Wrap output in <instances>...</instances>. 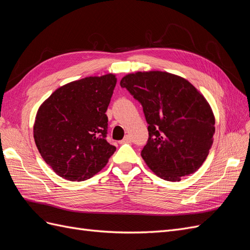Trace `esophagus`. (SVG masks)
Wrapping results in <instances>:
<instances>
[{
	"instance_id": "1",
	"label": "esophagus",
	"mask_w": 250,
	"mask_h": 250,
	"mask_svg": "<svg viewBox=\"0 0 250 250\" xmlns=\"http://www.w3.org/2000/svg\"><path fill=\"white\" fill-rule=\"evenodd\" d=\"M130 142H131V138L129 137V135H126V137L122 141H120L119 143L120 144H127V143H130Z\"/></svg>"
}]
</instances>
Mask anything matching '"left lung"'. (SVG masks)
Wrapping results in <instances>:
<instances>
[{
	"label": "left lung",
	"instance_id": "1",
	"mask_svg": "<svg viewBox=\"0 0 250 250\" xmlns=\"http://www.w3.org/2000/svg\"><path fill=\"white\" fill-rule=\"evenodd\" d=\"M143 106L149 138L142 157L158 177L179 181L197 171L213 145L215 117L187 79L167 72L128 74L120 82Z\"/></svg>",
	"mask_w": 250,
	"mask_h": 250
}]
</instances>
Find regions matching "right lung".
<instances>
[{
    "label": "right lung",
    "mask_w": 250,
    "mask_h": 250,
    "mask_svg": "<svg viewBox=\"0 0 250 250\" xmlns=\"http://www.w3.org/2000/svg\"><path fill=\"white\" fill-rule=\"evenodd\" d=\"M113 74L85 77L57 88L37 110L34 141L43 161L71 181L93 177L116 147L106 141Z\"/></svg>",
    "instance_id": "add662e5"
}]
</instances>
